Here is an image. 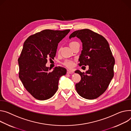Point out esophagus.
Masks as SVG:
<instances>
[{
    "label": "esophagus",
    "instance_id": "34e87169",
    "mask_svg": "<svg viewBox=\"0 0 131 131\" xmlns=\"http://www.w3.org/2000/svg\"><path fill=\"white\" fill-rule=\"evenodd\" d=\"M67 74H72L74 73V72H73V71H72V70H67Z\"/></svg>",
    "mask_w": 131,
    "mask_h": 131
}]
</instances>
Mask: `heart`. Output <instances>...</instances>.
I'll return each mask as SVG.
<instances>
[{
	"mask_svg": "<svg viewBox=\"0 0 131 131\" xmlns=\"http://www.w3.org/2000/svg\"><path fill=\"white\" fill-rule=\"evenodd\" d=\"M77 43V42H74V41L70 42L69 43V46H70V47H71ZM63 64L68 68H72L74 65V62L72 60H69V59H67V60H65L63 63Z\"/></svg>",
	"mask_w": 131,
	"mask_h": 131,
	"instance_id": "heart-1",
	"label": "heart"
}]
</instances>
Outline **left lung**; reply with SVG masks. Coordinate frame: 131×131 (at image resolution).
<instances>
[{
    "instance_id": "obj_1",
    "label": "left lung",
    "mask_w": 131,
    "mask_h": 131,
    "mask_svg": "<svg viewBox=\"0 0 131 131\" xmlns=\"http://www.w3.org/2000/svg\"><path fill=\"white\" fill-rule=\"evenodd\" d=\"M75 37L82 43L79 65L89 66L85 73L75 71L81 76L75 85L76 91L84 98L96 99L108 88L113 77L114 58L108 41L102 35L85 29L74 31L69 39Z\"/></svg>"
}]
</instances>
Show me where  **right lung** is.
<instances>
[{"label": "right lung", "instance_id": "right-lung-1", "mask_svg": "<svg viewBox=\"0 0 131 131\" xmlns=\"http://www.w3.org/2000/svg\"><path fill=\"white\" fill-rule=\"evenodd\" d=\"M46 29L30 36L23 44L18 58L19 77L23 86L40 100L51 98L57 91L59 78L66 69L56 67L51 72L46 66L47 59H54L58 44L69 32Z\"/></svg>", "mask_w": 131, "mask_h": 131}]
</instances>
